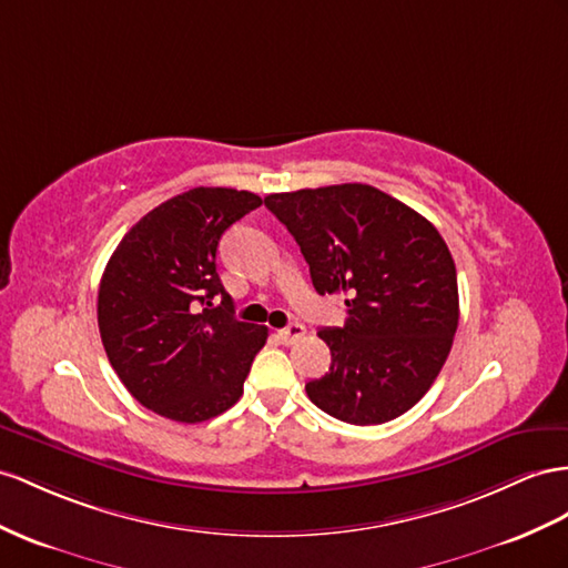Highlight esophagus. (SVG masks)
I'll return each instance as SVG.
<instances>
[{"label": "esophagus", "instance_id": "34e87169", "mask_svg": "<svg viewBox=\"0 0 568 568\" xmlns=\"http://www.w3.org/2000/svg\"><path fill=\"white\" fill-rule=\"evenodd\" d=\"M304 333H307V328H304L302 324H290L287 328H281L278 331V338L285 343V345H293L297 341L304 338Z\"/></svg>", "mask_w": 568, "mask_h": 568}]
</instances>
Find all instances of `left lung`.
Returning a JSON list of instances; mask_svg holds the SVG:
<instances>
[{"label": "left lung", "mask_w": 568, "mask_h": 568, "mask_svg": "<svg viewBox=\"0 0 568 568\" xmlns=\"http://www.w3.org/2000/svg\"><path fill=\"white\" fill-rule=\"evenodd\" d=\"M318 295H347L343 328H322L331 367L310 400L351 425L408 413L439 376L458 328V281L427 217L369 184L268 194Z\"/></svg>", "instance_id": "left-lung-1"}]
</instances>
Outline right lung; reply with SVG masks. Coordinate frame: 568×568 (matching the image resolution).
I'll list each match as a JSON object with an SVG mask.
<instances>
[{"mask_svg": "<svg viewBox=\"0 0 568 568\" xmlns=\"http://www.w3.org/2000/svg\"><path fill=\"white\" fill-rule=\"evenodd\" d=\"M258 206L252 192L189 189L145 213L112 252L98 328L112 369L143 408L196 425L240 400L268 328L235 318L215 254L223 232Z\"/></svg>", "mask_w": 568, "mask_h": 568, "instance_id": "right-lung-1", "label": "right lung"}]
</instances>
